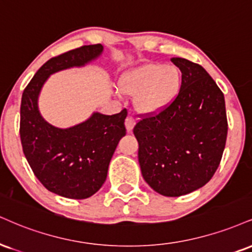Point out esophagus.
<instances>
[{
  "mask_svg": "<svg viewBox=\"0 0 252 252\" xmlns=\"http://www.w3.org/2000/svg\"><path fill=\"white\" fill-rule=\"evenodd\" d=\"M135 118L131 117V116H128L126 118V128L128 131H131L132 128L135 126Z\"/></svg>",
  "mask_w": 252,
  "mask_h": 252,
  "instance_id": "1",
  "label": "esophagus"
}]
</instances>
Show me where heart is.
I'll list each match as a JSON object with an SVG mask.
<instances>
[{
  "label": "heart",
  "mask_w": 252,
  "mask_h": 252,
  "mask_svg": "<svg viewBox=\"0 0 252 252\" xmlns=\"http://www.w3.org/2000/svg\"><path fill=\"white\" fill-rule=\"evenodd\" d=\"M182 87L181 71L174 65L148 63L126 71L121 77V92L136 95L139 113L155 115L168 108Z\"/></svg>",
  "instance_id": "b5f03b06"
}]
</instances>
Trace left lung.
I'll return each mask as SVG.
<instances>
[{
    "mask_svg": "<svg viewBox=\"0 0 252 252\" xmlns=\"http://www.w3.org/2000/svg\"><path fill=\"white\" fill-rule=\"evenodd\" d=\"M182 87L164 110L136 123L142 176L168 197L199 189L216 172L228 135L224 95L202 65L174 57Z\"/></svg>",
    "mask_w": 252,
    "mask_h": 252,
    "instance_id": "left-lung-1",
    "label": "left lung"
}]
</instances>
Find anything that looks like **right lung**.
Wrapping results in <instances>:
<instances>
[{
	"label": "right lung",
	"mask_w": 252,
	"mask_h": 252,
	"mask_svg": "<svg viewBox=\"0 0 252 252\" xmlns=\"http://www.w3.org/2000/svg\"><path fill=\"white\" fill-rule=\"evenodd\" d=\"M102 44L83 45L53 57L29 82L21 101L20 136L30 168L44 188L56 195L84 199L101 189L120 139L126 135V109L94 113L86 122L60 129L41 116L37 99L51 74L83 66L102 54Z\"/></svg>",
	"instance_id": "add662e5"
}]
</instances>
